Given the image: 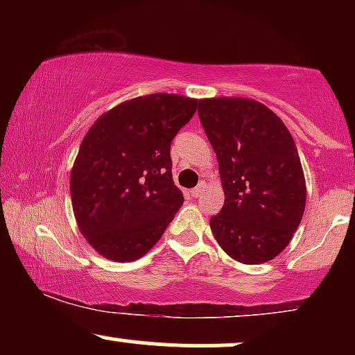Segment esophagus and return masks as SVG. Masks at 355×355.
I'll return each mask as SVG.
<instances>
[{
    "mask_svg": "<svg viewBox=\"0 0 355 355\" xmlns=\"http://www.w3.org/2000/svg\"><path fill=\"white\" fill-rule=\"evenodd\" d=\"M203 191H205V183L202 182V183H198V185L195 187L193 190H191V195H193V197L197 198V197H200V195L203 193Z\"/></svg>",
    "mask_w": 355,
    "mask_h": 355,
    "instance_id": "1",
    "label": "esophagus"
}]
</instances>
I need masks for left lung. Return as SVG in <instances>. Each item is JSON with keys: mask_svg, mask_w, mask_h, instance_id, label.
<instances>
[{"mask_svg": "<svg viewBox=\"0 0 355 355\" xmlns=\"http://www.w3.org/2000/svg\"><path fill=\"white\" fill-rule=\"evenodd\" d=\"M198 116L225 191L211 234L240 263L275 259L294 237L307 198L294 138L270 108L250 98H202Z\"/></svg>", "mask_w": 355, "mask_h": 355, "instance_id": "obj_1", "label": "left lung"}]
</instances>
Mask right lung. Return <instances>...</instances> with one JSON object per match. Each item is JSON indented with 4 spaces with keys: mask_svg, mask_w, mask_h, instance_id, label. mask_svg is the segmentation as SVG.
<instances>
[{
    "mask_svg": "<svg viewBox=\"0 0 355 355\" xmlns=\"http://www.w3.org/2000/svg\"><path fill=\"white\" fill-rule=\"evenodd\" d=\"M198 101L153 93L116 105L89 126L70 175L73 214L87 242L133 262L162 239L183 203L170 144Z\"/></svg>",
    "mask_w": 355,
    "mask_h": 355,
    "instance_id": "1",
    "label": "right lung"
}]
</instances>
